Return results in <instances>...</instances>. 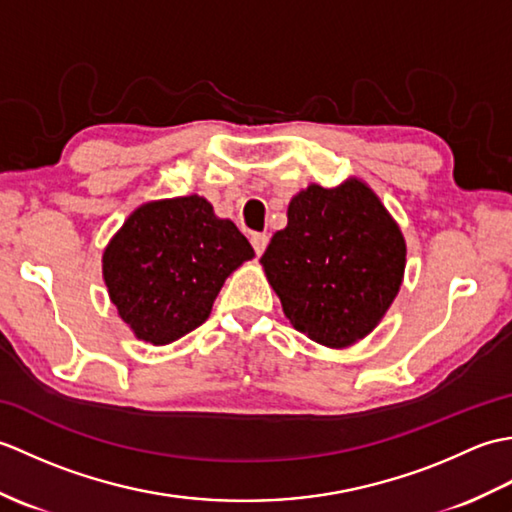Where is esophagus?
<instances>
[{"label":"esophagus","instance_id":"obj_1","mask_svg":"<svg viewBox=\"0 0 512 512\" xmlns=\"http://www.w3.org/2000/svg\"><path fill=\"white\" fill-rule=\"evenodd\" d=\"M250 244H253L257 255H262L264 250H266V246H268V235L266 233H255L253 237H250Z\"/></svg>","mask_w":512,"mask_h":512}]
</instances>
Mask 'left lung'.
I'll list each match as a JSON object with an SVG mask.
<instances>
[{
    "instance_id": "8db88e82",
    "label": "left lung",
    "mask_w": 512,
    "mask_h": 512,
    "mask_svg": "<svg viewBox=\"0 0 512 512\" xmlns=\"http://www.w3.org/2000/svg\"><path fill=\"white\" fill-rule=\"evenodd\" d=\"M405 237L365 182L310 184L288 204V226L262 255L292 328L328 347L372 332L405 275Z\"/></svg>"
}]
</instances>
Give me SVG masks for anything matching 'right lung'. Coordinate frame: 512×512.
Listing matches in <instances>:
<instances>
[{
	"label": "right lung",
	"mask_w": 512,
	"mask_h": 512,
	"mask_svg": "<svg viewBox=\"0 0 512 512\" xmlns=\"http://www.w3.org/2000/svg\"><path fill=\"white\" fill-rule=\"evenodd\" d=\"M253 246L200 195L147 202L127 217L103 253V279L136 339L178 341L209 319L226 277Z\"/></svg>",
	"instance_id": "obj_1"
}]
</instances>
